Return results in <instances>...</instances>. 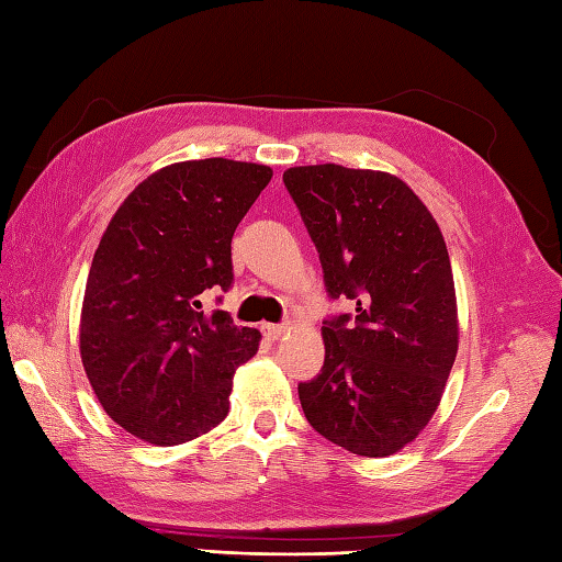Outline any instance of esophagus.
Masks as SVG:
<instances>
[{
    "mask_svg": "<svg viewBox=\"0 0 562 562\" xmlns=\"http://www.w3.org/2000/svg\"><path fill=\"white\" fill-rule=\"evenodd\" d=\"M288 330H290L288 324H268V326H262V333H266V338H270V340H280Z\"/></svg>",
    "mask_w": 562,
    "mask_h": 562,
    "instance_id": "34e87169",
    "label": "esophagus"
}]
</instances>
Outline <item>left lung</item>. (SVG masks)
<instances>
[{"mask_svg": "<svg viewBox=\"0 0 562 562\" xmlns=\"http://www.w3.org/2000/svg\"><path fill=\"white\" fill-rule=\"evenodd\" d=\"M330 300L326 360L300 384L306 420L360 457H389L437 411L459 350L453 274L432 214L401 178L338 164L282 176Z\"/></svg>", "mask_w": 562, "mask_h": 562, "instance_id": "1", "label": "left lung"}]
</instances>
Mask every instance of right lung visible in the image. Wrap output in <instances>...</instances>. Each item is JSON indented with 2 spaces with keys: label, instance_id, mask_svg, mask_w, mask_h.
Instances as JSON below:
<instances>
[{
  "label": "right lung",
  "instance_id": "right-lung-1",
  "mask_svg": "<svg viewBox=\"0 0 562 562\" xmlns=\"http://www.w3.org/2000/svg\"><path fill=\"white\" fill-rule=\"evenodd\" d=\"M270 166L200 159L151 173L93 254L79 348L103 411L149 445L173 447L229 413L238 364L260 333L202 296L234 282L232 236L270 183Z\"/></svg>",
  "mask_w": 562,
  "mask_h": 562
}]
</instances>
